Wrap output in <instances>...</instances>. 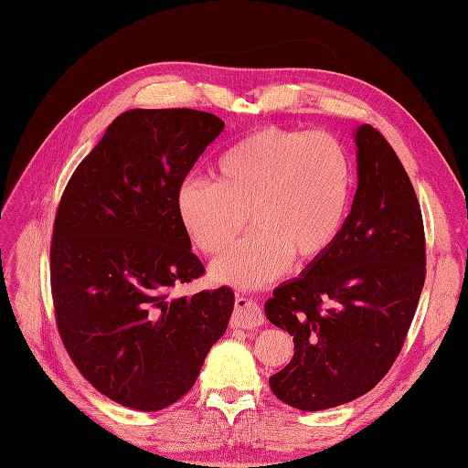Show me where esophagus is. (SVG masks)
<instances>
[{
  "label": "esophagus",
  "instance_id": "1",
  "mask_svg": "<svg viewBox=\"0 0 468 468\" xmlns=\"http://www.w3.org/2000/svg\"><path fill=\"white\" fill-rule=\"evenodd\" d=\"M260 324H263V314L256 303L248 301L246 296H236L234 301V310L230 316V325L232 328H242V330H251L258 328Z\"/></svg>",
  "mask_w": 468,
  "mask_h": 468
}]
</instances>
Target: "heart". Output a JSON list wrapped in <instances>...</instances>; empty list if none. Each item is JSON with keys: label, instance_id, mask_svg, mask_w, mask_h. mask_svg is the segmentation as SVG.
<instances>
[{"label": "heart", "instance_id": "obj_1", "mask_svg": "<svg viewBox=\"0 0 468 468\" xmlns=\"http://www.w3.org/2000/svg\"><path fill=\"white\" fill-rule=\"evenodd\" d=\"M356 187V169L342 140L330 133L265 126L238 140L215 167V181L187 177L176 197L191 242L208 256L212 275L258 287L285 269L322 258L342 234Z\"/></svg>", "mask_w": 468, "mask_h": 468}]
</instances>
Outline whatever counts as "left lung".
Listing matches in <instances>:
<instances>
[{
  "instance_id": "1",
  "label": "left lung",
  "mask_w": 468,
  "mask_h": 468,
  "mask_svg": "<svg viewBox=\"0 0 468 468\" xmlns=\"http://www.w3.org/2000/svg\"><path fill=\"white\" fill-rule=\"evenodd\" d=\"M359 183L337 242L265 303L294 342L269 378L281 402L304 412L359 399L388 373L426 281L421 208L399 155L371 124L356 133Z\"/></svg>"
}]
</instances>
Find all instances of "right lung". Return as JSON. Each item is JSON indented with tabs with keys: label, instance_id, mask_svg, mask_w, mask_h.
Listing matches in <instances>:
<instances>
[{
	"label": "right lung",
	"instance_id": "obj_1",
	"mask_svg": "<svg viewBox=\"0 0 468 468\" xmlns=\"http://www.w3.org/2000/svg\"><path fill=\"white\" fill-rule=\"evenodd\" d=\"M222 129L205 111H126L80 162L56 210V328L83 378L126 408L177 402L229 325L232 289L172 294L205 275L176 197Z\"/></svg>",
	"mask_w": 468,
	"mask_h": 468
}]
</instances>
